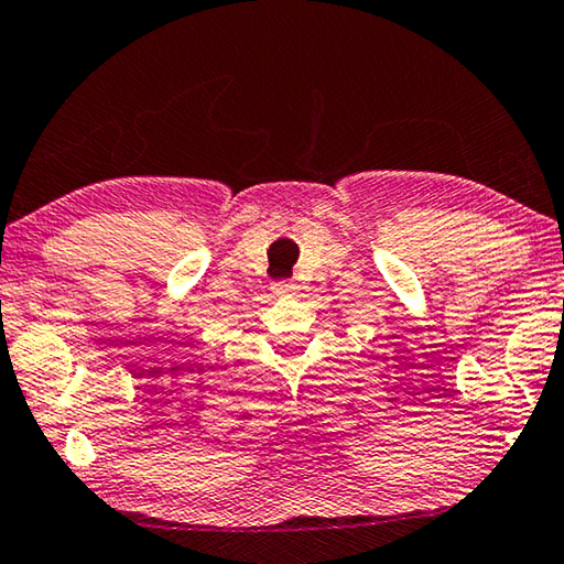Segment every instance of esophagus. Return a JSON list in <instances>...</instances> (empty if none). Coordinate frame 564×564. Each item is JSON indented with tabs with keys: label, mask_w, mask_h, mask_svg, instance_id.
<instances>
[{
	"label": "esophagus",
	"mask_w": 564,
	"mask_h": 564,
	"mask_svg": "<svg viewBox=\"0 0 564 564\" xmlns=\"http://www.w3.org/2000/svg\"><path fill=\"white\" fill-rule=\"evenodd\" d=\"M294 290H297V284H294V282H276V284H272V292L274 294H292Z\"/></svg>",
	"instance_id": "obj_1"
}]
</instances>
